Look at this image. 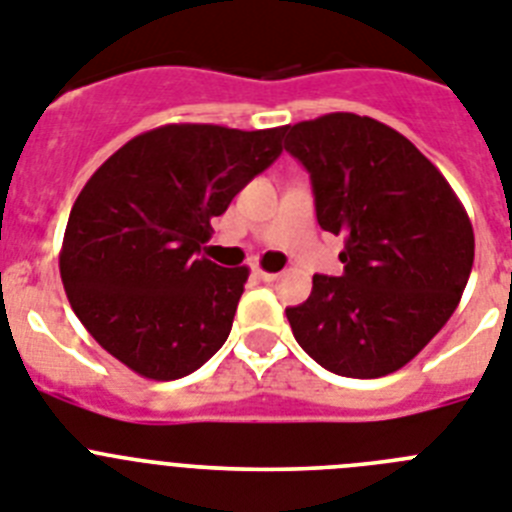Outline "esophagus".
Masks as SVG:
<instances>
[{
  "label": "esophagus",
  "instance_id": "obj_1",
  "mask_svg": "<svg viewBox=\"0 0 512 512\" xmlns=\"http://www.w3.org/2000/svg\"><path fill=\"white\" fill-rule=\"evenodd\" d=\"M252 273H255V278H260V281H265V283L276 281L278 278V273H270V270H263V268H255Z\"/></svg>",
  "mask_w": 512,
  "mask_h": 512
}]
</instances>
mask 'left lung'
<instances>
[{
    "instance_id": "8db88e82",
    "label": "left lung",
    "mask_w": 512,
    "mask_h": 512,
    "mask_svg": "<svg viewBox=\"0 0 512 512\" xmlns=\"http://www.w3.org/2000/svg\"><path fill=\"white\" fill-rule=\"evenodd\" d=\"M304 163L317 223L343 236V276H315L286 309L296 343L343 377L406 367L455 312L474 265L466 208L429 158L388 124L349 111L283 127Z\"/></svg>"
}]
</instances>
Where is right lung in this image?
I'll return each instance as SVG.
<instances>
[{
    "mask_svg": "<svg viewBox=\"0 0 512 512\" xmlns=\"http://www.w3.org/2000/svg\"><path fill=\"white\" fill-rule=\"evenodd\" d=\"M283 127L163 124L98 166L72 205L59 273L101 349L148 380L203 367L231 333L249 268L200 255L210 218L281 156Z\"/></svg>",
    "mask_w": 512,
    "mask_h": 512,
    "instance_id": "1",
    "label": "right lung"
}]
</instances>
